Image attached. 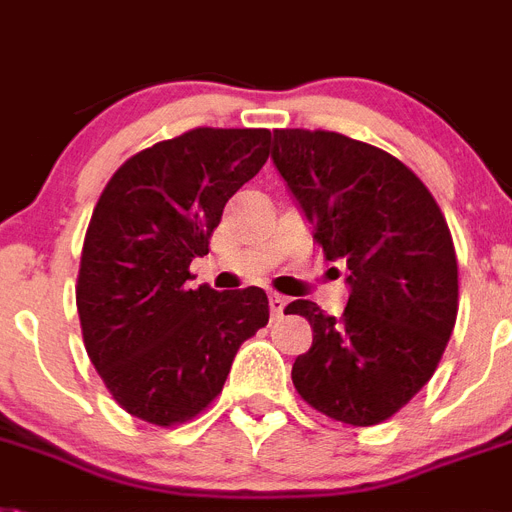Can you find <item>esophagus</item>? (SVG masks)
I'll list each match as a JSON object with an SVG mask.
<instances>
[{"label": "esophagus", "instance_id": "34e87169", "mask_svg": "<svg viewBox=\"0 0 512 512\" xmlns=\"http://www.w3.org/2000/svg\"><path fill=\"white\" fill-rule=\"evenodd\" d=\"M268 302H270V315L281 317L283 309H286V304H289V299H286V296H281V294H270Z\"/></svg>", "mask_w": 512, "mask_h": 512}]
</instances>
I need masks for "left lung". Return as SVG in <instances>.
I'll list each match as a JSON object with an SVG mask.
<instances>
[{
    "label": "left lung",
    "mask_w": 512,
    "mask_h": 512,
    "mask_svg": "<svg viewBox=\"0 0 512 512\" xmlns=\"http://www.w3.org/2000/svg\"><path fill=\"white\" fill-rule=\"evenodd\" d=\"M278 174L325 260L349 268L341 317L296 299L312 349L291 380L320 414L372 427L435 375L458 315V263L445 216L422 179L375 145L338 132L276 130Z\"/></svg>",
    "instance_id": "1"
}]
</instances>
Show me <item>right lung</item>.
Masks as SVG:
<instances>
[{
  "label": "right lung",
  "instance_id": "add662e5",
  "mask_svg": "<svg viewBox=\"0 0 512 512\" xmlns=\"http://www.w3.org/2000/svg\"><path fill=\"white\" fill-rule=\"evenodd\" d=\"M268 130L197 127L119 166L85 234L77 315L90 362L127 414L171 427L208 406L268 325L263 289H190L223 208L268 161Z\"/></svg>",
  "mask_w": 512,
  "mask_h": 512
}]
</instances>
